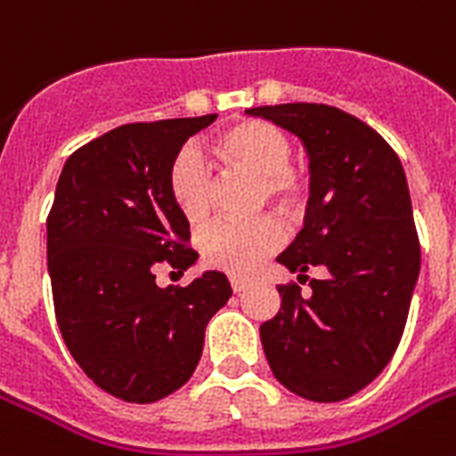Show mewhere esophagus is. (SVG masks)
Returning a JSON list of instances; mask_svg holds the SVG:
<instances>
[{"label":"esophagus","instance_id":"1","mask_svg":"<svg viewBox=\"0 0 456 456\" xmlns=\"http://www.w3.org/2000/svg\"><path fill=\"white\" fill-rule=\"evenodd\" d=\"M229 284H232V291L241 293V291H246V289H248L250 281H248V279H241V277H232V279H229Z\"/></svg>","mask_w":456,"mask_h":456}]
</instances>
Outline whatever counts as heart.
Returning a JSON list of instances; mask_svg holds the SVG:
<instances>
[{
  "label": "heart",
  "mask_w": 456,
  "mask_h": 456,
  "mask_svg": "<svg viewBox=\"0 0 456 456\" xmlns=\"http://www.w3.org/2000/svg\"><path fill=\"white\" fill-rule=\"evenodd\" d=\"M208 156L224 170L257 179V203H270L289 220L298 217L310 199L312 182L303 165L291 163V142L284 130L267 120H239L217 132ZM167 189L182 217L200 224L210 215V179L191 153H182L167 175ZM281 243V227L274 217L250 222H217L200 236V253L208 265L229 274H250Z\"/></svg>",
  "instance_id": "heart-1"
}]
</instances>
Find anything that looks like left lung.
<instances>
[{
    "label": "left lung",
    "instance_id": "8db88e82",
    "mask_svg": "<svg viewBox=\"0 0 456 456\" xmlns=\"http://www.w3.org/2000/svg\"><path fill=\"white\" fill-rule=\"evenodd\" d=\"M246 113L298 134L307 149L305 227L277 260L300 277L324 270L310 296L293 281L279 286L281 307L260 326L265 357L291 393L338 403L381 374L410 314L421 246L403 163L379 132L336 106L279 103Z\"/></svg>",
    "mask_w": 456,
    "mask_h": 456
}]
</instances>
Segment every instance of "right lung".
Segmentation results:
<instances>
[{
    "instance_id": "right-lung-1",
    "label": "right lung",
    "mask_w": 456,
    "mask_h": 456,
    "mask_svg": "<svg viewBox=\"0 0 456 456\" xmlns=\"http://www.w3.org/2000/svg\"><path fill=\"white\" fill-rule=\"evenodd\" d=\"M215 118L120 125L68 158L56 184L46 265L61 336L82 371L125 403L182 388L208 322L232 296L222 272L184 289H160L153 274L160 263L184 272L199 257L167 175L182 144Z\"/></svg>"
}]
</instances>
